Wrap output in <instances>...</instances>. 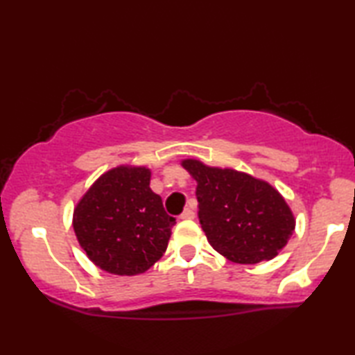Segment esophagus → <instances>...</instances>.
Masks as SVG:
<instances>
[{
  "label": "esophagus",
  "instance_id": "1",
  "mask_svg": "<svg viewBox=\"0 0 355 355\" xmlns=\"http://www.w3.org/2000/svg\"><path fill=\"white\" fill-rule=\"evenodd\" d=\"M194 218H196V213H194V209H192V208H184V211L180 214V219H183V220L194 219Z\"/></svg>",
  "mask_w": 355,
  "mask_h": 355
}]
</instances>
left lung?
I'll list each match as a JSON object with an SVG mask.
<instances>
[{
  "instance_id": "8db88e82",
  "label": "left lung",
  "mask_w": 355,
  "mask_h": 355,
  "mask_svg": "<svg viewBox=\"0 0 355 355\" xmlns=\"http://www.w3.org/2000/svg\"><path fill=\"white\" fill-rule=\"evenodd\" d=\"M197 182L199 220L208 243L239 264L271 260L291 238L294 216L271 184L244 172L184 159Z\"/></svg>"
}]
</instances>
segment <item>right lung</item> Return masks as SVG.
Returning a JSON list of instances; mask_svg holds the SVG:
<instances>
[{"label":"right lung","mask_w":355,"mask_h":355,"mask_svg":"<svg viewBox=\"0 0 355 355\" xmlns=\"http://www.w3.org/2000/svg\"><path fill=\"white\" fill-rule=\"evenodd\" d=\"M175 218L150 189L147 167L119 166L101 175L73 211V228L91 261L106 272H146L167 249Z\"/></svg>","instance_id":"obj_1"}]
</instances>
